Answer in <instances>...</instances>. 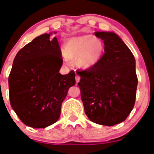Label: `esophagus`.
Here are the masks:
<instances>
[{
  "label": "esophagus",
  "instance_id": "34e87169",
  "mask_svg": "<svg viewBox=\"0 0 154 154\" xmlns=\"http://www.w3.org/2000/svg\"><path fill=\"white\" fill-rule=\"evenodd\" d=\"M75 79H76V82L78 83L79 82V79H80V77H79V75H76Z\"/></svg>",
  "mask_w": 154,
  "mask_h": 154
}]
</instances>
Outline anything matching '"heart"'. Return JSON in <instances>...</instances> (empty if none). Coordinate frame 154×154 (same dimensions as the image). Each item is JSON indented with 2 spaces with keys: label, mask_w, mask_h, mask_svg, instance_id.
<instances>
[{
  "label": "heart",
  "mask_w": 154,
  "mask_h": 154,
  "mask_svg": "<svg viewBox=\"0 0 154 154\" xmlns=\"http://www.w3.org/2000/svg\"><path fill=\"white\" fill-rule=\"evenodd\" d=\"M105 51L104 42L92 35L72 37L64 44V55L67 59L75 60L80 69H91L100 61Z\"/></svg>",
  "instance_id": "1"
}]
</instances>
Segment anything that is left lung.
I'll return each mask as SVG.
<instances>
[{
	"instance_id": "1",
	"label": "left lung",
	"mask_w": 154,
	"mask_h": 154,
	"mask_svg": "<svg viewBox=\"0 0 154 154\" xmlns=\"http://www.w3.org/2000/svg\"><path fill=\"white\" fill-rule=\"evenodd\" d=\"M105 51L91 69L79 71L85 112L93 123L112 126L123 122L135 105L138 78L134 56L117 34L95 32Z\"/></svg>"
}]
</instances>
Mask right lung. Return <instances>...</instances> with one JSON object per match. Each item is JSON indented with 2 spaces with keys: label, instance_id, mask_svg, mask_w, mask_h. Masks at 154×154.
<instances>
[{
  "label": "right lung",
  "instance_id": "obj_1",
  "mask_svg": "<svg viewBox=\"0 0 154 154\" xmlns=\"http://www.w3.org/2000/svg\"><path fill=\"white\" fill-rule=\"evenodd\" d=\"M51 34L35 38L17 53L8 77L9 98L13 110L27 126L42 128L56 123L61 106L75 73L62 75L63 59L56 37Z\"/></svg>",
  "mask_w": 154,
  "mask_h": 154
}]
</instances>
